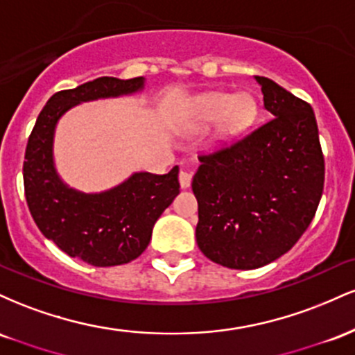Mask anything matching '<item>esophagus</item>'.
I'll use <instances>...</instances> for the list:
<instances>
[{
  "mask_svg": "<svg viewBox=\"0 0 355 355\" xmlns=\"http://www.w3.org/2000/svg\"><path fill=\"white\" fill-rule=\"evenodd\" d=\"M178 182H180L182 189H189L191 183V173L187 172V170H182V172L178 173Z\"/></svg>",
  "mask_w": 355,
  "mask_h": 355,
  "instance_id": "1",
  "label": "esophagus"
}]
</instances>
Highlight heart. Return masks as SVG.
<instances>
[{
    "label": "heart",
    "instance_id": "b5f03b06",
    "mask_svg": "<svg viewBox=\"0 0 355 355\" xmlns=\"http://www.w3.org/2000/svg\"><path fill=\"white\" fill-rule=\"evenodd\" d=\"M198 115L211 121L220 118L218 132L222 137H234L243 132L257 116V103L250 93H209L198 101Z\"/></svg>",
    "mask_w": 355,
    "mask_h": 355
}]
</instances>
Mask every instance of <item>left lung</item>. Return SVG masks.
Masks as SVG:
<instances>
[{"label":"left lung","mask_w":355,"mask_h":355,"mask_svg":"<svg viewBox=\"0 0 355 355\" xmlns=\"http://www.w3.org/2000/svg\"><path fill=\"white\" fill-rule=\"evenodd\" d=\"M255 80L272 118L198 155L191 182L198 248L211 262L240 270L267 266L295 245L315 215L325 175L311 105L266 76Z\"/></svg>","instance_id":"obj_1"}]
</instances>
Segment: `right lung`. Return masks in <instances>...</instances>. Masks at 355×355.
<instances>
[{
	"mask_svg": "<svg viewBox=\"0 0 355 355\" xmlns=\"http://www.w3.org/2000/svg\"><path fill=\"white\" fill-rule=\"evenodd\" d=\"M141 88V76H101L73 89H61L40 112L28 138L23 182L31 217L44 237L89 266H121L141 255L152 239L155 222L180 193L178 166L165 175L135 173L103 193H81L68 189L55 172V125L80 101L126 95Z\"/></svg>",
	"mask_w": 355,
	"mask_h": 355,
	"instance_id": "add662e5",
	"label": "right lung"
}]
</instances>
